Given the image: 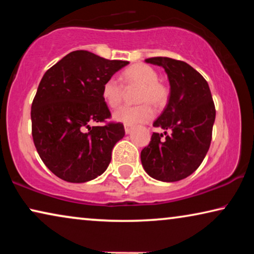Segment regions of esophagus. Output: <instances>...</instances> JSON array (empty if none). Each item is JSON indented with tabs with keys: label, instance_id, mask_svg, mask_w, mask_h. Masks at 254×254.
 <instances>
[{
	"label": "esophagus",
	"instance_id": "obj_1",
	"mask_svg": "<svg viewBox=\"0 0 254 254\" xmlns=\"http://www.w3.org/2000/svg\"><path fill=\"white\" fill-rule=\"evenodd\" d=\"M133 129H134V127L130 126V125H125V133L126 134L131 133V130Z\"/></svg>",
	"mask_w": 254,
	"mask_h": 254
}]
</instances>
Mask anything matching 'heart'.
<instances>
[{
  "label": "heart",
  "instance_id": "b5f03b06",
  "mask_svg": "<svg viewBox=\"0 0 254 254\" xmlns=\"http://www.w3.org/2000/svg\"><path fill=\"white\" fill-rule=\"evenodd\" d=\"M126 85L140 86L137 92L136 106H123L113 114L114 120L124 125H136L147 123L154 117V110L150 104L161 106L169 96L168 89L158 82V75L154 68L147 64H134L127 68L123 74ZM124 88L117 78L111 77L104 82L102 97L112 109H116L123 102Z\"/></svg>",
  "mask_w": 254,
  "mask_h": 254
}]
</instances>
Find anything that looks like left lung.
I'll return each instance as SVG.
<instances>
[{"mask_svg": "<svg viewBox=\"0 0 254 254\" xmlns=\"http://www.w3.org/2000/svg\"><path fill=\"white\" fill-rule=\"evenodd\" d=\"M145 62L164 69L170 96L154 123L165 130V138L163 134H152L149 145L141 151L142 166L156 180L178 182L199 168L209 149L216 116L213 97L206 79L186 62L163 57Z\"/></svg>", "mask_w": 254, "mask_h": 254, "instance_id": "obj_1", "label": "left lung"}]
</instances>
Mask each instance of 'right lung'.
<instances>
[{
	"label": "right lung",
	"instance_id": "add662e5",
	"mask_svg": "<svg viewBox=\"0 0 254 254\" xmlns=\"http://www.w3.org/2000/svg\"><path fill=\"white\" fill-rule=\"evenodd\" d=\"M128 64L74 51L41 78L31 107L33 142L45 165L64 182L86 183L106 171L124 125H91L111 117L102 86Z\"/></svg>",
	"mask_w": 254,
	"mask_h": 254
}]
</instances>
